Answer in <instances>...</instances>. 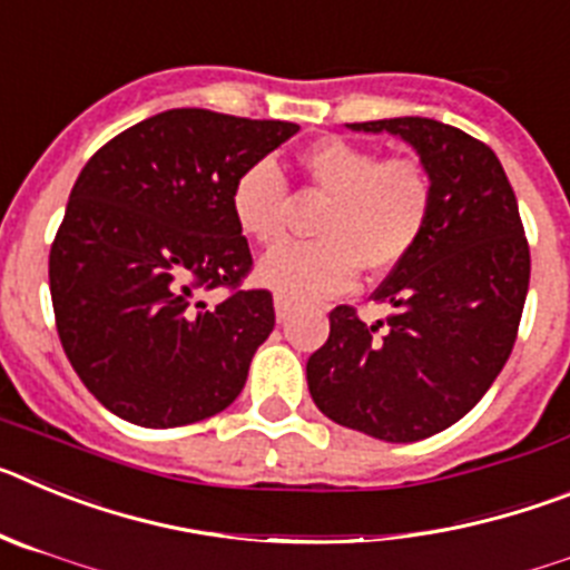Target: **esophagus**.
Listing matches in <instances>:
<instances>
[{
  "label": "esophagus",
  "instance_id": "esophagus-1",
  "mask_svg": "<svg viewBox=\"0 0 570 570\" xmlns=\"http://www.w3.org/2000/svg\"><path fill=\"white\" fill-rule=\"evenodd\" d=\"M274 308H276V320L285 322L291 316V311H294V305H291V299H285L282 294L274 296Z\"/></svg>",
  "mask_w": 570,
  "mask_h": 570
}]
</instances>
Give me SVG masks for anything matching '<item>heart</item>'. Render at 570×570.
<instances>
[{
  "instance_id": "1",
  "label": "heart",
  "mask_w": 570,
  "mask_h": 570,
  "mask_svg": "<svg viewBox=\"0 0 570 570\" xmlns=\"http://www.w3.org/2000/svg\"><path fill=\"white\" fill-rule=\"evenodd\" d=\"M299 168L328 205L316 242H288L259 262L262 285L285 299L311 302L354 285L362 265L382 274L400 265L425 234L434 179L414 156H385L345 136H325L299 154ZM230 214L256 245H276L288 223V185L271 159H256L230 188Z\"/></svg>"
}]
</instances>
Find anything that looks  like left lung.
<instances>
[{
  "label": "left lung",
  "mask_w": 570,
  "mask_h": 570,
  "mask_svg": "<svg viewBox=\"0 0 570 570\" xmlns=\"http://www.w3.org/2000/svg\"><path fill=\"white\" fill-rule=\"evenodd\" d=\"M347 128L414 145L434 179V210L416 248L374 291L394 314L365 325L356 308L336 305L328 342L308 360V387L328 420L416 442L460 422L500 376L525 308L531 250L485 142L425 116Z\"/></svg>",
  "instance_id": "1"
}]
</instances>
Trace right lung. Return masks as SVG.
I'll use <instances>...</instances> for the list:
<instances>
[{"instance_id":"obj_1","label":"right lung","mask_w":570,"mask_h":570,"mask_svg":"<svg viewBox=\"0 0 570 570\" xmlns=\"http://www.w3.org/2000/svg\"><path fill=\"white\" fill-rule=\"evenodd\" d=\"M299 130L174 108L90 156L50 245V299L70 365L142 428L208 420L239 396L274 331V296L230 214L234 179ZM228 287L208 303L204 294Z\"/></svg>"}]
</instances>
